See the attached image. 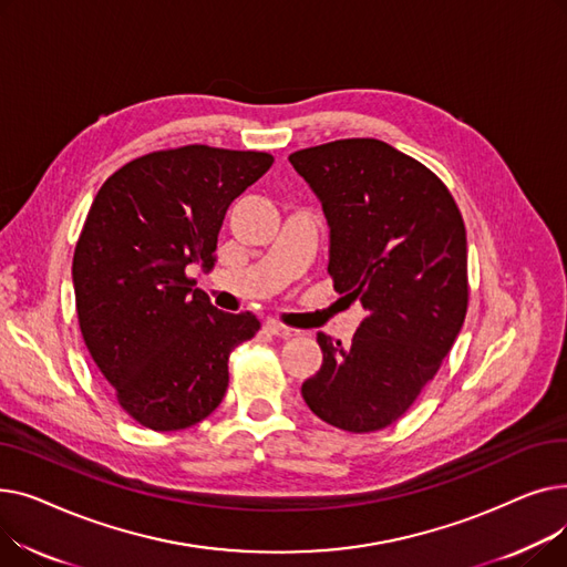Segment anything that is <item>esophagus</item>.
I'll return each instance as SVG.
<instances>
[{"instance_id": "obj_1", "label": "esophagus", "mask_w": 567, "mask_h": 567, "mask_svg": "<svg viewBox=\"0 0 567 567\" xmlns=\"http://www.w3.org/2000/svg\"><path fill=\"white\" fill-rule=\"evenodd\" d=\"M266 329L271 331L274 336H278V338H291V336H296V331L293 329H289V326H285V323H280V321H266Z\"/></svg>"}]
</instances>
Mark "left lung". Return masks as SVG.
I'll return each instance as SVG.
<instances>
[{
	"label": "left lung",
	"instance_id": "left-lung-1",
	"mask_svg": "<svg viewBox=\"0 0 567 567\" xmlns=\"http://www.w3.org/2000/svg\"><path fill=\"white\" fill-rule=\"evenodd\" d=\"M289 163L329 223L336 291L365 310L349 347L317 333L323 361L303 381V400L347 432L389 427L434 379L462 331V214L436 174L381 140L310 146Z\"/></svg>",
	"mask_w": 567,
	"mask_h": 567
}]
</instances>
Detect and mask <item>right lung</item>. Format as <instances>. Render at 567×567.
<instances>
[{
	"label": "right lung",
	"instance_id": "obj_1",
	"mask_svg": "<svg viewBox=\"0 0 567 567\" xmlns=\"http://www.w3.org/2000/svg\"><path fill=\"white\" fill-rule=\"evenodd\" d=\"M274 165L261 152L190 144L116 169L73 255L84 344L122 409L156 432L186 430L223 402L250 312L212 306L190 266H212L229 204Z\"/></svg>",
	"mask_w": 567,
	"mask_h": 567
}]
</instances>
